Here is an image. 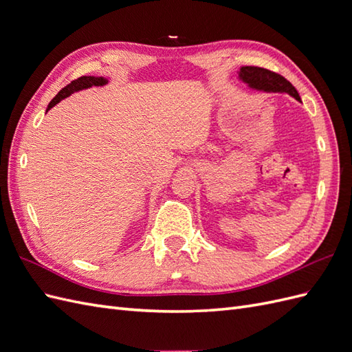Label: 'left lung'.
<instances>
[{"label":"left lung","instance_id":"obj_1","mask_svg":"<svg viewBox=\"0 0 352 352\" xmlns=\"http://www.w3.org/2000/svg\"><path fill=\"white\" fill-rule=\"evenodd\" d=\"M238 78L243 83L248 85V88L257 89L263 92H280V94H289L295 100L301 101L298 91L292 87L289 80H286L280 74L270 72L263 67H254V66H243L238 72Z\"/></svg>","mask_w":352,"mask_h":352}]
</instances>
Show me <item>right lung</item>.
I'll return each mask as SVG.
<instances>
[{
	"instance_id": "right-lung-1",
	"label": "right lung",
	"mask_w": 352,
	"mask_h": 352,
	"mask_svg": "<svg viewBox=\"0 0 352 352\" xmlns=\"http://www.w3.org/2000/svg\"><path fill=\"white\" fill-rule=\"evenodd\" d=\"M105 83H109V79L107 78H102V76H82V78H78L76 80L70 82L67 87L63 88L54 98L51 100V102L48 104V109H52L54 107L56 104H58L61 100H65L67 97H70V95L73 92H78V91H82V89H88L91 87H104Z\"/></svg>"
}]
</instances>
